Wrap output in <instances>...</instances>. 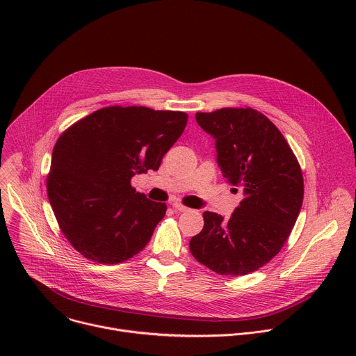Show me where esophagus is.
<instances>
[{"mask_svg":"<svg viewBox=\"0 0 356 356\" xmlns=\"http://www.w3.org/2000/svg\"><path fill=\"white\" fill-rule=\"evenodd\" d=\"M173 209L176 210V211H180V213H184V211H188V209L186 207V206H183L181 202H173Z\"/></svg>","mask_w":356,"mask_h":356,"instance_id":"34e87169","label":"esophagus"}]
</instances>
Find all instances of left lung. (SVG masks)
Returning a JSON list of instances; mask_svg holds the SVG:
<instances>
[{"label": "left lung", "mask_w": 356, "mask_h": 356, "mask_svg": "<svg viewBox=\"0 0 356 356\" xmlns=\"http://www.w3.org/2000/svg\"><path fill=\"white\" fill-rule=\"evenodd\" d=\"M195 121L216 139L218 168L243 198L228 221L202 214L204 228L190 239V252L222 276L255 272L277 255L296 224L304 195L300 165L282 132L257 110L197 113Z\"/></svg>", "instance_id": "1"}]
</instances>
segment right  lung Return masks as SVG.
<instances>
[{"label": "right lung", "mask_w": 356, "mask_h": 356, "mask_svg": "<svg viewBox=\"0 0 356 356\" xmlns=\"http://www.w3.org/2000/svg\"><path fill=\"white\" fill-rule=\"evenodd\" d=\"M187 114L146 107H106L58 139L47 197L59 227L83 257L117 265L150 241L165 202L136 193L135 175L158 170L183 134Z\"/></svg>", "instance_id": "obj_1"}]
</instances>
